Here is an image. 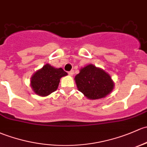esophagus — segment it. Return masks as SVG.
<instances>
[{
  "mask_svg": "<svg viewBox=\"0 0 147 147\" xmlns=\"http://www.w3.org/2000/svg\"><path fill=\"white\" fill-rule=\"evenodd\" d=\"M68 74H69V75H71V76H72V75H73V74H74V71L73 70L69 71V72H68Z\"/></svg>",
  "mask_w": 147,
  "mask_h": 147,
  "instance_id": "obj_1",
  "label": "esophagus"
}]
</instances>
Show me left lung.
Listing matches in <instances>:
<instances>
[{
	"instance_id": "1",
	"label": "left lung",
	"mask_w": 147,
	"mask_h": 147,
	"mask_svg": "<svg viewBox=\"0 0 147 147\" xmlns=\"http://www.w3.org/2000/svg\"><path fill=\"white\" fill-rule=\"evenodd\" d=\"M75 81L78 90L90 100L105 98L115 86L109 73L92 64L82 67Z\"/></svg>"
}]
</instances>
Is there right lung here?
<instances>
[{
  "label": "right lung",
  "instance_id": "right-lung-1",
  "mask_svg": "<svg viewBox=\"0 0 147 147\" xmlns=\"http://www.w3.org/2000/svg\"><path fill=\"white\" fill-rule=\"evenodd\" d=\"M67 73L63 68H56L46 63L36 71L31 78L30 86L32 90L40 96H47L57 90L60 80Z\"/></svg>",
  "mask_w": 147,
  "mask_h": 147
}]
</instances>
